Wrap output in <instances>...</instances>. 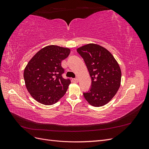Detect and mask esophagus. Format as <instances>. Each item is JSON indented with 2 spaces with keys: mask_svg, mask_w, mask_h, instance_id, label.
<instances>
[{
  "mask_svg": "<svg viewBox=\"0 0 149 149\" xmlns=\"http://www.w3.org/2000/svg\"><path fill=\"white\" fill-rule=\"evenodd\" d=\"M72 81L74 83H78V79L77 78H72Z\"/></svg>",
  "mask_w": 149,
  "mask_h": 149,
  "instance_id": "34e87169",
  "label": "esophagus"
}]
</instances>
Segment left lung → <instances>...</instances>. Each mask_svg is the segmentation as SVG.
Here are the masks:
<instances>
[{
    "label": "left lung",
    "instance_id": "obj_1",
    "mask_svg": "<svg viewBox=\"0 0 149 149\" xmlns=\"http://www.w3.org/2000/svg\"><path fill=\"white\" fill-rule=\"evenodd\" d=\"M85 62L91 78L88 91L83 93L90 104L100 107L109 102L118 92L121 71L112 54L104 47L90 43L77 49Z\"/></svg>",
    "mask_w": 149,
    "mask_h": 149
}]
</instances>
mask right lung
I'll list each match as a JSON object with an SVG mask.
<instances>
[{"label":"right lung","instance_id":"1","mask_svg":"<svg viewBox=\"0 0 149 149\" xmlns=\"http://www.w3.org/2000/svg\"><path fill=\"white\" fill-rule=\"evenodd\" d=\"M69 48L49 45L40 49L25 67L24 77L26 89L36 101L52 105L65 95L71 83L62 76L61 61L69 56Z\"/></svg>","mask_w":149,"mask_h":149}]
</instances>
